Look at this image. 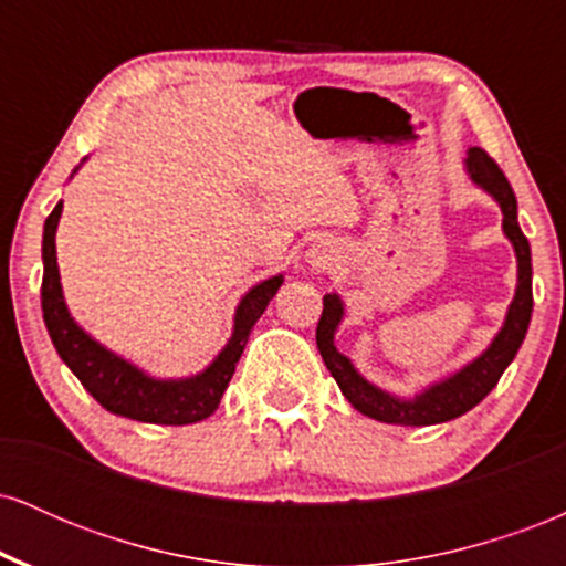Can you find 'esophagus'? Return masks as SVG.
<instances>
[{
    "label": "esophagus",
    "instance_id": "1",
    "mask_svg": "<svg viewBox=\"0 0 566 566\" xmlns=\"http://www.w3.org/2000/svg\"><path fill=\"white\" fill-rule=\"evenodd\" d=\"M337 258H340V252H337V247H333V244H314L308 252V263L319 265V269L333 265Z\"/></svg>",
    "mask_w": 566,
    "mask_h": 566
}]
</instances>
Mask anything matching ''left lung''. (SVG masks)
<instances>
[{"label":"left lung","mask_w":566,"mask_h":566,"mask_svg":"<svg viewBox=\"0 0 566 566\" xmlns=\"http://www.w3.org/2000/svg\"><path fill=\"white\" fill-rule=\"evenodd\" d=\"M465 172H469L473 184L497 201L500 212H503V233L513 244V252H516V292H513V301L505 311V322L476 359L454 369L447 378L431 382L415 396H394L382 391L380 386L369 382L354 367L348 356H343L335 348V333L340 327L343 316H346V305H343L337 292L324 295V311L319 327H316V346H319L324 365L340 386L343 396L350 401V407L359 409L367 418L380 420V423L437 426L465 415L497 386L500 375L511 365L516 350L522 348L524 335H527L532 319V255L527 237L518 229L513 188L505 180L503 170L486 157L482 148H469Z\"/></svg>","instance_id":"left-lung-1"}]
</instances>
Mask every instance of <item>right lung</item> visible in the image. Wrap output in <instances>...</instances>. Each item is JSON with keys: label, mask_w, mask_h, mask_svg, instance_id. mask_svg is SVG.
Segmentation results:
<instances>
[{"label": "right lung", "mask_w": 566, "mask_h": 566, "mask_svg": "<svg viewBox=\"0 0 566 566\" xmlns=\"http://www.w3.org/2000/svg\"><path fill=\"white\" fill-rule=\"evenodd\" d=\"M61 212L63 201H57L55 210L44 220L42 233V314L57 356L66 361V367L80 378L97 405L106 407L108 412L122 415V418L157 426H188L210 418L223 399V391L229 388L237 361L242 359L247 337L263 316L265 305L282 287L284 276L276 274L263 279L261 284L244 292V297L237 305V314H233V333L229 343L201 373L188 375V378H154L146 369L127 361L125 356L101 346L71 316L66 297H63L55 255V231Z\"/></svg>", "instance_id": "add662e5"}]
</instances>
